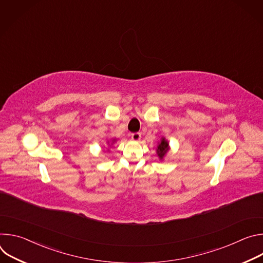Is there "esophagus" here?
<instances>
[{
	"label": "esophagus",
	"mask_w": 263,
	"mask_h": 263,
	"mask_svg": "<svg viewBox=\"0 0 263 263\" xmlns=\"http://www.w3.org/2000/svg\"><path fill=\"white\" fill-rule=\"evenodd\" d=\"M140 137H141V135H140L139 132H135V133H132V134H131V138H132L133 140H135V141H138V140L140 139Z\"/></svg>",
	"instance_id": "obj_1"
}]
</instances>
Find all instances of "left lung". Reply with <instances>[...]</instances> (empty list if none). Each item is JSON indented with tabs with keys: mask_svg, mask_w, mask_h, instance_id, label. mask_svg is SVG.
I'll list each match as a JSON object with an SVG mask.
<instances>
[{
	"mask_svg": "<svg viewBox=\"0 0 263 263\" xmlns=\"http://www.w3.org/2000/svg\"><path fill=\"white\" fill-rule=\"evenodd\" d=\"M167 151H168V143L164 138H162L161 142L159 143L158 148H157V154H158L159 158L162 159L164 157V155L167 153Z\"/></svg>",
	"mask_w": 263,
	"mask_h": 263,
	"instance_id": "obj_1",
	"label": "left lung"
}]
</instances>
